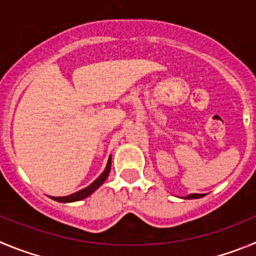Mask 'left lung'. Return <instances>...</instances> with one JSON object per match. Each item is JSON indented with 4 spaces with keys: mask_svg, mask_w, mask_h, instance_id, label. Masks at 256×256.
<instances>
[{
    "mask_svg": "<svg viewBox=\"0 0 256 256\" xmlns=\"http://www.w3.org/2000/svg\"><path fill=\"white\" fill-rule=\"evenodd\" d=\"M202 196H206L204 194H190L188 195V196H185L184 199H199V198H202Z\"/></svg>",
    "mask_w": 256,
    "mask_h": 256,
    "instance_id": "1",
    "label": "left lung"
}]
</instances>
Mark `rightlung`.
I'll list each match as a JSON object with an SVG mask.
<instances>
[{
    "label": "right lung",
    "mask_w": 256,
    "mask_h": 256,
    "mask_svg": "<svg viewBox=\"0 0 256 256\" xmlns=\"http://www.w3.org/2000/svg\"><path fill=\"white\" fill-rule=\"evenodd\" d=\"M110 171H111V156L108 158L107 166H106L104 171L102 172V174H100V176L98 177L93 184H90L88 188L76 191V192H74V194L68 195V196H52V199L60 202H79V200L85 199V198H88L89 195L93 194L94 191H96V188H100V186L104 182L106 178H107L108 174H110Z\"/></svg>",
    "instance_id": "obj_1"
}]
</instances>
